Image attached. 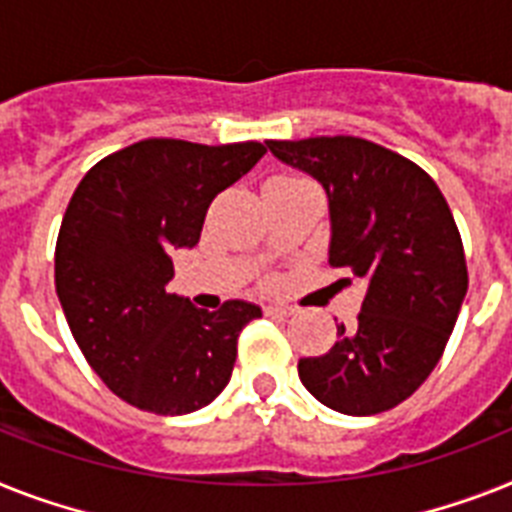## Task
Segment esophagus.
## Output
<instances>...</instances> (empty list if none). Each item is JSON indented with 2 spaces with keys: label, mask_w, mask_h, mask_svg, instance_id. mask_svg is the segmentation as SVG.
<instances>
[{
  "label": "esophagus",
  "mask_w": 512,
  "mask_h": 512,
  "mask_svg": "<svg viewBox=\"0 0 512 512\" xmlns=\"http://www.w3.org/2000/svg\"><path fill=\"white\" fill-rule=\"evenodd\" d=\"M264 311H266V316H293L295 314V308L277 306V303H272V306H266Z\"/></svg>",
  "instance_id": "1"
}]
</instances>
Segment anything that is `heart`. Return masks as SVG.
<instances>
[{
	"mask_svg": "<svg viewBox=\"0 0 512 512\" xmlns=\"http://www.w3.org/2000/svg\"><path fill=\"white\" fill-rule=\"evenodd\" d=\"M274 180H303V177H295V175H280V177H274Z\"/></svg>",
	"mask_w": 512,
	"mask_h": 512,
	"instance_id": "b5f03b06",
	"label": "heart"
}]
</instances>
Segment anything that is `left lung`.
<instances>
[{
  "label": "left lung",
  "mask_w": 512,
  "mask_h": 512,
  "mask_svg": "<svg viewBox=\"0 0 512 512\" xmlns=\"http://www.w3.org/2000/svg\"><path fill=\"white\" fill-rule=\"evenodd\" d=\"M266 146L322 183L329 264L366 282L358 327L340 324L329 353L298 361V377L332 411H390L432 374L466 298V256L450 206L418 164L363 138Z\"/></svg>",
  "instance_id": "left-lung-1"
}]
</instances>
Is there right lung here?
Wrapping results in <instances>:
<instances>
[{
  "mask_svg": "<svg viewBox=\"0 0 512 512\" xmlns=\"http://www.w3.org/2000/svg\"><path fill=\"white\" fill-rule=\"evenodd\" d=\"M256 141L204 146L149 138L101 159L59 227L54 285L78 348L125 403L183 416L225 390L238 335L261 308H196L167 293L172 251L193 248L217 193L253 170Z\"/></svg>",
  "mask_w": 512,
  "mask_h": 512,
  "instance_id": "1",
  "label": "right lung"
}]
</instances>
